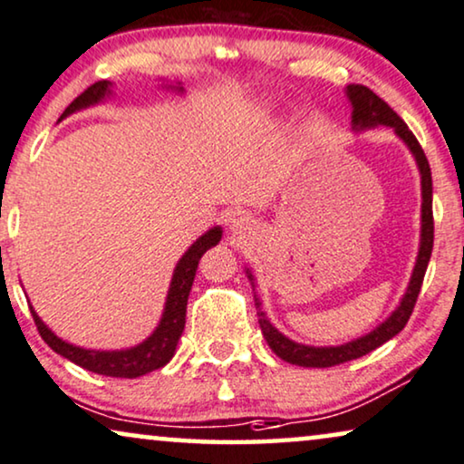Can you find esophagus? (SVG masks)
<instances>
[{
    "label": "esophagus",
    "instance_id": "34e87169",
    "mask_svg": "<svg viewBox=\"0 0 464 464\" xmlns=\"http://www.w3.org/2000/svg\"><path fill=\"white\" fill-rule=\"evenodd\" d=\"M231 229L235 235H244L250 231V218L247 217H241V214H237V217L231 218Z\"/></svg>",
    "mask_w": 464,
    "mask_h": 464
}]
</instances>
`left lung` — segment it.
I'll list each match as a JSON object with an SVG mask.
<instances>
[{
    "label": "left lung",
    "mask_w": 464,
    "mask_h": 464,
    "mask_svg": "<svg viewBox=\"0 0 464 464\" xmlns=\"http://www.w3.org/2000/svg\"><path fill=\"white\" fill-rule=\"evenodd\" d=\"M347 96L351 104H353V128H376V126H387L393 128L395 134L406 142L410 151L414 153L416 164H419L420 176H422V235H420V250L419 260H416L412 279H410L408 292L401 298V304L391 313L387 322H382L376 330H372L370 334H365L357 341H351L341 347H306V344H298L290 338H285L282 332L276 330L271 325L269 319L265 317L260 303L256 298V313H258V324L263 330L265 341L269 344L273 353L282 357L284 362L303 365V368H330V365H338L351 360H357L376 347H381L382 343H387L395 334L406 328L410 315H412L416 298L420 295L422 279H425V271L433 252V180H430V168L427 161V155L422 151L420 142L416 140L412 130L406 126V121L395 113L393 109L384 102L381 96H376L370 88L362 86V83H351L347 86ZM252 279V276H250Z\"/></svg>",
    "instance_id": "8db88e82"
}]
</instances>
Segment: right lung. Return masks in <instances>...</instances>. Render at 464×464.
<instances>
[{"label": "right lung", "mask_w": 464, "mask_h": 464, "mask_svg": "<svg viewBox=\"0 0 464 464\" xmlns=\"http://www.w3.org/2000/svg\"><path fill=\"white\" fill-rule=\"evenodd\" d=\"M111 83L107 80L96 82L92 86L83 90V92L77 96V99L64 109L63 117L73 113V111H80L83 107H90V104L101 102L104 96L111 94ZM220 227H214V229L208 231L206 235L195 241V244L185 252V256L179 260L176 265L172 284H169V292L166 298V309L164 315H161V322L151 336L147 338L145 343H140L139 347L126 349V351H88L82 347H73V344L64 343L56 334L45 328V324L37 317L34 306H29L31 315H34V322L37 325L39 336L44 338V343L48 344L52 351H56L58 355L67 357L69 362H73L82 368H86L94 374L102 376H115V378H136L142 374H149V372L164 368V365L172 360L176 344H179V338L185 330V317H187V300L188 292H191L195 271H198L199 258L204 256L206 250H210L212 246H217L220 241Z\"/></svg>", "instance_id": "obj_1"}]
</instances>
